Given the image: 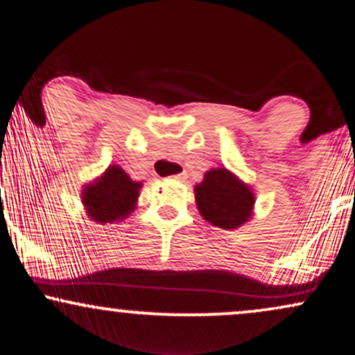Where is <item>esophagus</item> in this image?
Listing matches in <instances>:
<instances>
[{"label":"esophagus","mask_w":355,"mask_h":355,"mask_svg":"<svg viewBox=\"0 0 355 355\" xmlns=\"http://www.w3.org/2000/svg\"><path fill=\"white\" fill-rule=\"evenodd\" d=\"M172 178H173V180H178V182H185L187 178H188V175H187L185 170H183V172H180V173L172 175Z\"/></svg>","instance_id":"esophagus-1"}]
</instances>
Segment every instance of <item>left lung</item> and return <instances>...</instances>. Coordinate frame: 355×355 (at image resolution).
<instances>
[{
    "label": "left lung",
    "mask_w": 355,
    "mask_h": 355,
    "mask_svg": "<svg viewBox=\"0 0 355 355\" xmlns=\"http://www.w3.org/2000/svg\"><path fill=\"white\" fill-rule=\"evenodd\" d=\"M196 206L201 216L223 230H236L252 214L254 193L248 185L227 172L213 168L195 188Z\"/></svg>",
    "instance_id": "8db88e82"
}]
</instances>
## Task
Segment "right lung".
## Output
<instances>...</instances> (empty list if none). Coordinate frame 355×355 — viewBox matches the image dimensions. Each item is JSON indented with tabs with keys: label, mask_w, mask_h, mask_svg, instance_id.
<instances>
[{
	"label": "right lung",
	"mask_w": 355,
	"mask_h": 355,
	"mask_svg": "<svg viewBox=\"0 0 355 355\" xmlns=\"http://www.w3.org/2000/svg\"><path fill=\"white\" fill-rule=\"evenodd\" d=\"M141 187V183L132 182L123 168L113 165L95 185L83 190L82 198L88 216L101 224L124 219L136 208Z\"/></svg>",
	"instance_id": "add662e5"
}]
</instances>
